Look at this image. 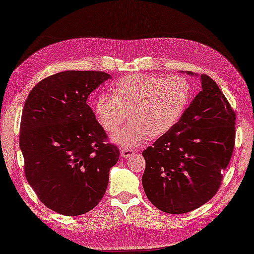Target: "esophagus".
Instances as JSON below:
<instances>
[{"label":"esophagus","mask_w":254,"mask_h":254,"mask_svg":"<svg viewBox=\"0 0 254 254\" xmlns=\"http://www.w3.org/2000/svg\"><path fill=\"white\" fill-rule=\"evenodd\" d=\"M135 154V152H134L133 149H127V148H122L121 150H120V156L121 157H123V158H128V157H131L132 155H134Z\"/></svg>","instance_id":"obj_1"}]
</instances>
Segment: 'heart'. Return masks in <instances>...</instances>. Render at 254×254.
Here are the masks:
<instances>
[{"label":"heart","mask_w":254,"mask_h":254,"mask_svg":"<svg viewBox=\"0 0 254 254\" xmlns=\"http://www.w3.org/2000/svg\"><path fill=\"white\" fill-rule=\"evenodd\" d=\"M191 96V84L185 77L135 73L113 84L111 95L97 97L94 113L107 133L116 132L127 115L131 123L115 134L112 141L132 149L148 136L159 137L168 133L180 121Z\"/></svg>","instance_id":"1"}]
</instances>
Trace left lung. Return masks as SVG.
I'll return each instance as SVG.
<instances>
[{"instance_id":"8db88e82","label":"left lung","mask_w":254,"mask_h":254,"mask_svg":"<svg viewBox=\"0 0 254 254\" xmlns=\"http://www.w3.org/2000/svg\"><path fill=\"white\" fill-rule=\"evenodd\" d=\"M199 78L202 90L180 121L142 154L145 194L165 213L185 214L208 202L233 155L235 111L212 78Z\"/></svg>"}]
</instances>
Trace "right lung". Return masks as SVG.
<instances>
[{
	"mask_svg": "<svg viewBox=\"0 0 254 254\" xmlns=\"http://www.w3.org/2000/svg\"><path fill=\"white\" fill-rule=\"evenodd\" d=\"M105 72L65 71L42 79L25 102L19 147L29 186L47 207L65 216L93 209L104 197L119 149L87 105Z\"/></svg>",
	"mask_w": 254,
	"mask_h": 254,
	"instance_id": "add662e5",
	"label": "right lung"
}]
</instances>
